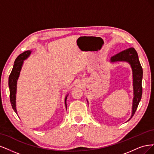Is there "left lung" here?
<instances>
[{
	"label": "left lung",
	"mask_w": 154,
	"mask_h": 154,
	"mask_svg": "<svg viewBox=\"0 0 154 154\" xmlns=\"http://www.w3.org/2000/svg\"><path fill=\"white\" fill-rule=\"evenodd\" d=\"M127 62L130 64L132 71L133 78V100L132 107V114L130 120L134 115L137 109L138 104L140 103L142 97V79H143V69L140 64L137 53L134 48H129L123 51L116 55L111 57V63L116 62ZM88 103V101L87 100Z\"/></svg>",
	"instance_id": "8db88e82"
}]
</instances>
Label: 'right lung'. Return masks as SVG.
Returning a JSON list of instances; mask_svg holds the SVG:
<instances>
[{
	"label": "right lung",
	"instance_id": "add662e5",
	"mask_svg": "<svg viewBox=\"0 0 154 154\" xmlns=\"http://www.w3.org/2000/svg\"><path fill=\"white\" fill-rule=\"evenodd\" d=\"M32 51H27L21 54L17 57L14 63V65L12 69V71L9 77V97H10V102L11 106L13 109L14 111L15 112L17 115V110L16 108V95H17V81L20 76V73L22 70V67L23 64V61L27 59L29 56H30ZM67 95L64 99V103H65L66 109H67V105H66V99L68 97Z\"/></svg>",
	"mask_w": 154,
	"mask_h": 154
}]
</instances>
